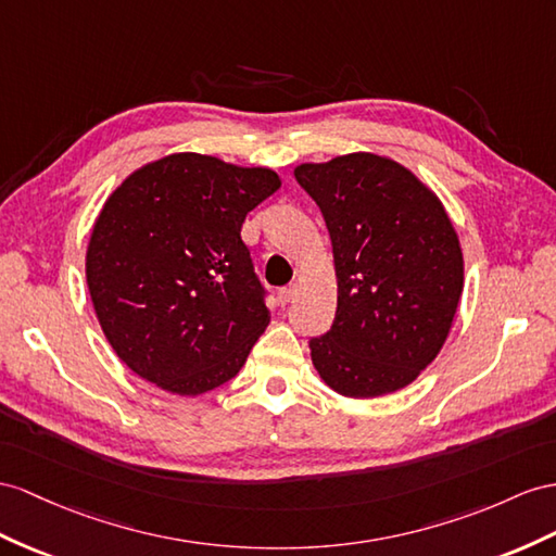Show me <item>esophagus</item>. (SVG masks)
I'll use <instances>...</instances> for the list:
<instances>
[{
  "label": "esophagus",
  "mask_w": 556,
  "mask_h": 556,
  "mask_svg": "<svg viewBox=\"0 0 556 556\" xmlns=\"http://www.w3.org/2000/svg\"><path fill=\"white\" fill-rule=\"evenodd\" d=\"M298 291H301V283H298V281L289 283V287H283V289L279 291V301H281L283 305H287V303H291V301H293V298L298 295Z\"/></svg>",
  "instance_id": "34e87169"
}]
</instances>
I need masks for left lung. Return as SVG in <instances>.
Returning a JSON list of instances; mask_svg holds the SVG:
<instances>
[{"mask_svg":"<svg viewBox=\"0 0 556 556\" xmlns=\"http://www.w3.org/2000/svg\"><path fill=\"white\" fill-rule=\"evenodd\" d=\"M331 235L338 307L309 340L333 392L374 400L414 382L444 348L460 303L458 232L427 185L390 156L352 152L293 168Z\"/></svg>","mask_w":556,"mask_h":556,"instance_id":"1","label":"left lung"}]
</instances>
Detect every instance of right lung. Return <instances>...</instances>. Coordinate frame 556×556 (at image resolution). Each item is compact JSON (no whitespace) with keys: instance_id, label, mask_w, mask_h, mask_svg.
<instances>
[{"instance_id":"right-lung-1","label":"right lung","mask_w":556,"mask_h":556,"mask_svg":"<svg viewBox=\"0 0 556 556\" xmlns=\"http://www.w3.org/2000/svg\"><path fill=\"white\" fill-rule=\"evenodd\" d=\"M281 178L174 152L126 176L98 213L87 283L117 357L164 392L197 396L247 364L269 309L241 225Z\"/></svg>"}]
</instances>
